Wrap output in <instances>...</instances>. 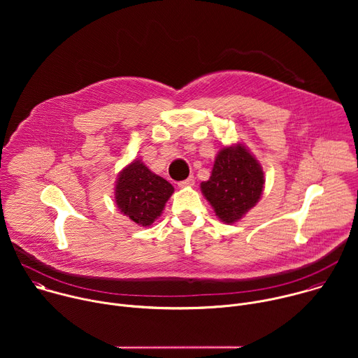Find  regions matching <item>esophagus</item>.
<instances>
[{"label": "esophagus", "instance_id": "1", "mask_svg": "<svg viewBox=\"0 0 358 358\" xmlns=\"http://www.w3.org/2000/svg\"><path fill=\"white\" fill-rule=\"evenodd\" d=\"M191 185H194V177H192V176L178 182V187H181V188H184V187H191Z\"/></svg>", "mask_w": 358, "mask_h": 358}]
</instances>
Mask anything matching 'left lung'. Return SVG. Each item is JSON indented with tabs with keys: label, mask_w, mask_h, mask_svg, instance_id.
Listing matches in <instances>:
<instances>
[{
	"label": "left lung",
	"mask_w": 358,
	"mask_h": 358,
	"mask_svg": "<svg viewBox=\"0 0 358 358\" xmlns=\"http://www.w3.org/2000/svg\"><path fill=\"white\" fill-rule=\"evenodd\" d=\"M264 184V171L258 160L245 145L235 144L220 150L211 177L201 182V191L217 217L222 222L234 224L257 206Z\"/></svg>",
	"instance_id": "8db88e82"
}]
</instances>
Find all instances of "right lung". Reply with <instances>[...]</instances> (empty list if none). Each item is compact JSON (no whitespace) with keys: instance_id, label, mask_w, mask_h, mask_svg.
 Wrapping results in <instances>:
<instances>
[{"instance_id":"obj_1","label":"right lung","mask_w":358,"mask_h":358,"mask_svg":"<svg viewBox=\"0 0 358 358\" xmlns=\"http://www.w3.org/2000/svg\"><path fill=\"white\" fill-rule=\"evenodd\" d=\"M115 191L119 210L137 225L148 227L162 215L174 187L134 160L120 173Z\"/></svg>"}]
</instances>
